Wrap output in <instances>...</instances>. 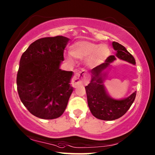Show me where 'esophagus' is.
I'll list each match as a JSON object with an SVG mask.
<instances>
[{"label":"esophagus","mask_w":155,"mask_h":155,"mask_svg":"<svg viewBox=\"0 0 155 155\" xmlns=\"http://www.w3.org/2000/svg\"><path fill=\"white\" fill-rule=\"evenodd\" d=\"M87 72L85 70H82L81 72L76 74L71 81V84L72 87H77L78 85L83 84L86 81Z\"/></svg>","instance_id":"34e87169"}]
</instances>
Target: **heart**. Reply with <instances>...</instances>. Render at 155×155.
Wrapping results in <instances>:
<instances>
[{"label": "heart", "mask_w": 155, "mask_h": 155, "mask_svg": "<svg viewBox=\"0 0 155 155\" xmlns=\"http://www.w3.org/2000/svg\"><path fill=\"white\" fill-rule=\"evenodd\" d=\"M70 54L73 58L78 60H85L87 58V64L90 67H95L104 62L110 54L108 45L99 44L88 41H78L70 47ZM69 62H73L70 55L66 57Z\"/></svg>", "instance_id": "b5f03b06"}]
</instances>
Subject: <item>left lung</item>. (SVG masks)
I'll use <instances>...</instances> for the list:
<instances>
[{
  "mask_svg": "<svg viewBox=\"0 0 155 155\" xmlns=\"http://www.w3.org/2000/svg\"><path fill=\"white\" fill-rule=\"evenodd\" d=\"M112 47L116 54L110 55L104 63L93 68L90 72L91 82L85 87L87 103L91 114L98 119L113 120L124 115L130 108L136 98V91L127 97L116 99L110 95L106 91L104 81L107 77V70L117 58L136 64V60L130 53L122 45L112 42Z\"/></svg>",
  "mask_w": 155,
  "mask_h": 155,
  "instance_id": "left-lung-1",
  "label": "left lung"
}]
</instances>
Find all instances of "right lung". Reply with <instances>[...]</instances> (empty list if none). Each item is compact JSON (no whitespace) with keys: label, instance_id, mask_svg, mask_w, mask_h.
<instances>
[{"label":"right lung","instance_id":"1","mask_svg":"<svg viewBox=\"0 0 155 155\" xmlns=\"http://www.w3.org/2000/svg\"><path fill=\"white\" fill-rule=\"evenodd\" d=\"M70 38L38 39L22 54L17 74L19 98L34 116L53 119L64 113L73 91L72 71L60 68Z\"/></svg>","mask_w":155,"mask_h":155}]
</instances>
